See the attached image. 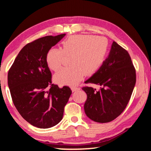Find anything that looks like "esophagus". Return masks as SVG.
Instances as JSON below:
<instances>
[{"instance_id":"esophagus-1","label":"esophagus","mask_w":151,"mask_h":151,"mask_svg":"<svg viewBox=\"0 0 151 151\" xmlns=\"http://www.w3.org/2000/svg\"><path fill=\"white\" fill-rule=\"evenodd\" d=\"M71 89H72L73 92H75L76 91H78L80 88L78 87H76V86H72V87H71Z\"/></svg>"}]
</instances>
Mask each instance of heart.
<instances>
[{"instance_id":"b5f03b06","label":"heart","mask_w":151,"mask_h":151,"mask_svg":"<svg viewBox=\"0 0 151 151\" xmlns=\"http://www.w3.org/2000/svg\"><path fill=\"white\" fill-rule=\"evenodd\" d=\"M108 41L103 37L73 35L61 42V48H52L48 51L46 61L51 70L61 67L66 56H71L69 67L61 68L55 74V80L61 85L77 84L85 75L96 72L105 59Z\"/></svg>"}]
</instances>
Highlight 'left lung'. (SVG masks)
Instances as JSON below:
<instances>
[{
  "instance_id": "1",
  "label": "left lung",
  "mask_w": 151,
  "mask_h": 151,
  "mask_svg": "<svg viewBox=\"0 0 151 151\" xmlns=\"http://www.w3.org/2000/svg\"><path fill=\"white\" fill-rule=\"evenodd\" d=\"M85 83L101 86L97 91L88 86L82 88L87 95L84 104L86 116L101 123L113 121L126 108L136 83L129 52L113 41L103 65Z\"/></svg>"
}]
</instances>
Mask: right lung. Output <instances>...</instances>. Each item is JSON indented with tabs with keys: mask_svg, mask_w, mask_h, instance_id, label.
Returning a JSON list of instances; mask_svg holds the SVG:
<instances>
[{
	"mask_svg": "<svg viewBox=\"0 0 151 151\" xmlns=\"http://www.w3.org/2000/svg\"><path fill=\"white\" fill-rule=\"evenodd\" d=\"M65 35L47 36L25 45L8 73L9 88L17 111L30 124L40 129L54 127L62 120L72 93L67 86L59 88L52 84L46 61L48 51Z\"/></svg>",
	"mask_w": 151,
	"mask_h": 151,
	"instance_id": "obj_1",
	"label": "right lung"
}]
</instances>
